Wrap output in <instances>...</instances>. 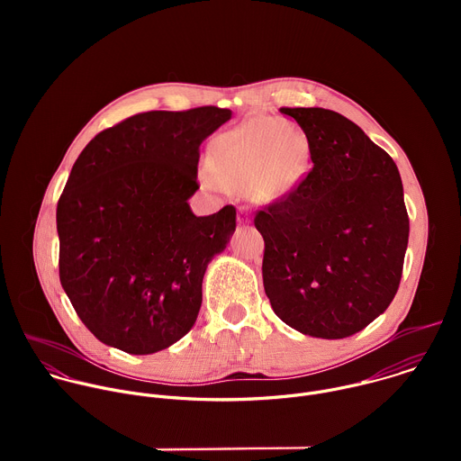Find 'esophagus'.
Wrapping results in <instances>:
<instances>
[{
    "label": "esophagus",
    "instance_id": "esophagus-1",
    "mask_svg": "<svg viewBox=\"0 0 461 461\" xmlns=\"http://www.w3.org/2000/svg\"><path fill=\"white\" fill-rule=\"evenodd\" d=\"M237 222H239V224H249V222H251V215H249V212H248L246 208H240V210H239V213H237Z\"/></svg>",
    "mask_w": 461,
    "mask_h": 461
}]
</instances>
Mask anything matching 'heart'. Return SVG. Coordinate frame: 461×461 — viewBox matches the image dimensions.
I'll return each mask as SVG.
<instances>
[{"instance_id":"b5f03b06","label":"heart","mask_w":461,"mask_h":461,"mask_svg":"<svg viewBox=\"0 0 461 461\" xmlns=\"http://www.w3.org/2000/svg\"><path fill=\"white\" fill-rule=\"evenodd\" d=\"M310 162V142L294 122L248 118L215 137L208 166L217 184L248 191L260 201H279L294 191ZM213 184V182H212Z\"/></svg>"}]
</instances>
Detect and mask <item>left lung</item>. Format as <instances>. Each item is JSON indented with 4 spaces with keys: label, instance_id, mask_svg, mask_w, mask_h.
<instances>
[{
    "label": "left lung",
    "instance_id": "8db88e82",
    "mask_svg": "<svg viewBox=\"0 0 461 461\" xmlns=\"http://www.w3.org/2000/svg\"><path fill=\"white\" fill-rule=\"evenodd\" d=\"M306 133L308 176L258 212L262 283L294 330L343 339L379 317L398 292L409 244L403 184L359 125L322 107H283Z\"/></svg>",
    "mask_w": 461,
    "mask_h": 461
}]
</instances>
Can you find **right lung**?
<instances>
[{"label": "right lung", "mask_w": 461, "mask_h": 461, "mask_svg": "<svg viewBox=\"0 0 461 461\" xmlns=\"http://www.w3.org/2000/svg\"><path fill=\"white\" fill-rule=\"evenodd\" d=\"M230 109L149 111L98 133L58 201L59 281L104 345L133 356L182 339L203 304L212 258L235 231V208L196 217L201 144Z\"/></svg>", "instance_id": "1"}]
</instances>
